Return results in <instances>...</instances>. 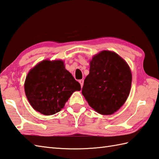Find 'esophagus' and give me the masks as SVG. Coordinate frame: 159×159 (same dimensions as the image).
Masks as SVG:
<instances>
[{
    "instance_id": "1",
    "label": "esophagus",
    "mask_w": 159,
    "mask_h": 159,
    "mask_svg": "<svg viewBox=\"0 0 159 159\" xmlns=\"http://www.w3.org/2000/svg\"><path fill=\"white\" fill-rule=\"evenodd\" d=\"M79 82H80V85H81V87H82L83 86V84H84V80H79Z\"/></svg>"
}]
</instances>
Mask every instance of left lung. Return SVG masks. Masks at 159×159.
<instances>
[{
	"label": "left lung",
	"mask_w": 159,
	"mask_h": 159,
	"mask_svg": "<svg viewBox=\"0 0 159 159\" xmlns=\"http://www.w3.org/2000/svg\"><path fill=\"white\" fill-rule=\"evenodd\" d=\"M131 84V70L126 61L115 52L103 51L90 61L82 93L96 112L112 115L124 104Z\"/></svg>",
	"instance_id": "left-lung-1"
}]
</instances>
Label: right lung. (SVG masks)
I'll use <instances>...</instances> for the list:
<instances>
[{"mask_svg": "<svg viewBox=\"0 0 159 159\" xmlns=\"http://www.w3.org/2000/svg\"><path fill=\"white\" fill-rule=\"evenodd\" d=\"M81 90L61 60H43L26 77L25 91L35 111L44 115L60 112L73 92Z\"/></svg>", "mask_w": 159, "mask_h": 159, "instance_id": "obj_1", "label": "right lung"}]
</instances>
